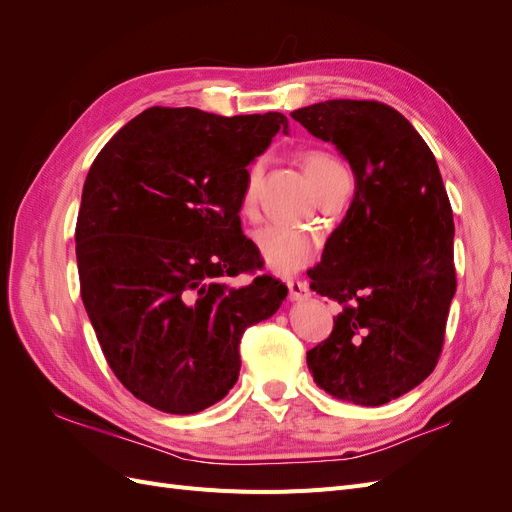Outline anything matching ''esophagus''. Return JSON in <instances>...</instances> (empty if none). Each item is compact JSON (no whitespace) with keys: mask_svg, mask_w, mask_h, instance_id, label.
Wrapping results in <instances>:
<instances>
[{"mask_svg":"<svg viewBox=\"0 0 512 512\" xmlns=\"http://www.w3.org/2000/svg\"><path fill=\"white\" fill-rule=\"evenodd\" d=\"M288 290H290V299L292 301H305L312 297V292H309V286L301 280H288Z\"/></svg>","mask_w":512,"mask_h":512,"instance_id":"1","label":"esophagus"}]
</instances>
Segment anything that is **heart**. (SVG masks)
<instances>
[{
    "label": "heart",
    "instance_id": "1",
    "mask_svg": "<svg viewBox=\"0 0 512 512\" xmlns=\"http://www.w3.org/2000/svg\"><path fill=\"white\" fill-rule=\"evenodd\" d=\"M301 164L309 183H312V188L320 198L324 194H329L331 190H335L339 183L350 181L346 168L324 151H305L301 156ZM262 168H265V164H262V160H256L245 170V181H243V192H241L243 211H252L256 207ZM252 239L262 262H265L271 271L280 275L297 273L316 254V243L307 235V232L282 226V224L262 226L254 232Z\"/></svg>",
    "mask_w": 512,
    "mask_h": 512
}]
</instances>
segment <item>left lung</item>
Listing matches in <instances>:
<instances>
[{
  "label": "left lung",
  "instance_id": "left-lung-1",
  "mask_svg": "<svg viewBox=\"0 0 512 512\" xmlns=\"http://www.w3.org/2000/svg\"><path fill=\"white\" fill-rule=\"evenodd\" d=\"M350 164L354 198L307 275L344 309L307 352L314 382L335 399L382 406L438 363L455 297L453 209L431 149L395 108L327 100L290 113Z\"/></svg>",
  "mask_w": 512,
  "mask_h": 512
}]
</instances>
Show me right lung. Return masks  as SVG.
<instances>
[{
  "instance_id": "obj_1",
  "label": "right lung",
  "mask_w": 512,
  "mask_h": 512,
  "mask_svg": "<svg viewBox=\"0 0 512 512\" xmlns=\"http://www.w3.org/2000/svg\"><path fill=\"white\" fill-rule=\"evenodd\" d=\"M280 130L282 113L151 106L89 168L76 220L83 305L115 376L151 408L218 404L239 378L243 331L286 299L269 275L230 284L260 265L241 192Z\"/></svg>"
}]
</instances>
